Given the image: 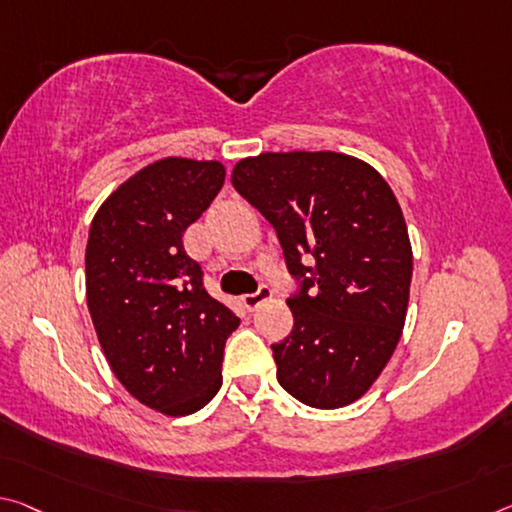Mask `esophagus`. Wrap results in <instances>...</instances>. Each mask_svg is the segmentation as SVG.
Here are the masks:
<instances>
[{
    "label": "esophagus",
    "instance_id": "esophagus-1",
    "mask_svg": "<svg viewBox=\"0 0 512 512\" xmlns=\"http://www.w3.org/2000/svg\"><path fill=\"white\" fill-rule=\"evenodd\" d=\"M273 294H271V287L269 285H259V289L255 291V294H246L241 296V303L246 310H257L259 305L264 303V300H269Z\"/></svg>",
    "mask_w": 512,
    "mask_h": 512
}]
</instances>
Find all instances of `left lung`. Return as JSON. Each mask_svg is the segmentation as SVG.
Returning a JSON list of instances; mask_svg holds the SVG:
<instances>
[{"label":"left lung","mask_w":512,"mask_h":512,"mask_svg":"<svg viewBox=\"0 0 512 512\" xmlns=\"http://www.w3.org/2000/svg\"><path fill=\"white\" fill-rule=\"evenodd\" d=\"M232 186L278 232L298 289L294 328L273 344L278 383L300 403L358 401L392 358L410 298L412 248L376 168L339 152L241 159Z\"/></svg>","instance_id":"obj_1"}]
</instances>
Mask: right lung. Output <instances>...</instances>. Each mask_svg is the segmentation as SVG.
<instances>
[{
  "label": "right lung",
  "instance_id": "right-lung-1",
  "mask_svg": "<svg viewBox=\"0 0 512 512\" xmlns=\"http://www.w3.org/2000/svg\"><path fill=\"white\" fill-rule=\"evenodd\" d=\"M223 182L218 161H154L104 200L88 232L86 300L109 367L134 399L170 417L214 399L239 326L182 243Z\"/></svg>",
  "mask_w": 512,
  "mask_h": 512
}]
</instances>
